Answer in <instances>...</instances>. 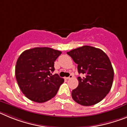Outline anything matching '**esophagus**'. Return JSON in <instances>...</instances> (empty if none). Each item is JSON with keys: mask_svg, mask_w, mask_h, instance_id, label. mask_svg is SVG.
<instances>
[{"mask_svg": "<svg viewBox=\"0 0 127 127\" xmlns=\"http://www.w3.org/2000/svg\"><path fill=\"white\" fill-rule=\"evenodd\" d=\"M72 77H73V76H72V74H70V76H69V77H65V79H72Z\"/></svg>", "mask_w": 127, "mask_h": 127, "instance_id": "1", "label": "esophagus"}]
</instances>
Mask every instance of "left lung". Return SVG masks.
I'll list each match as a JSON object with an SVG mask.
<instances>
[{"mask_svg": "<svg viewBox=\"0 0 127 127\" xmlns=\"http://www.w3.org/2000/svg\"><path fill=\"white\" fill-rule=\"evenodd\" d=\"M77 64L79 85L72 91L75 102L90 106L100 102L109 92L113 85L114 70L107 55L102 50L83 46L67 53Z\"/></svg>", "mask_w": 127, "mask_h": 127, "instance_id": "8db88e82", "label": "left lung"}]
</instances>
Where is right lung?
<instances>
[{
    "mask_svg": "<svg viewBox=\"0 0 127 127\" xmlns=\"http://www.w3.org/2000/svg\"><path fill=\"white\" fill-rule=\"evenodd\" d=\"M62 52L48 47L23 51L16 62V79L22 93L32 101L42 103L53 98L64 79L55 70L54 62Z\"/></svg>",
    "mask_w": 127,
    "mask_h": 127,
    "instance_id": "obj_1",
    "label": "right lung"
}]
</instances>
